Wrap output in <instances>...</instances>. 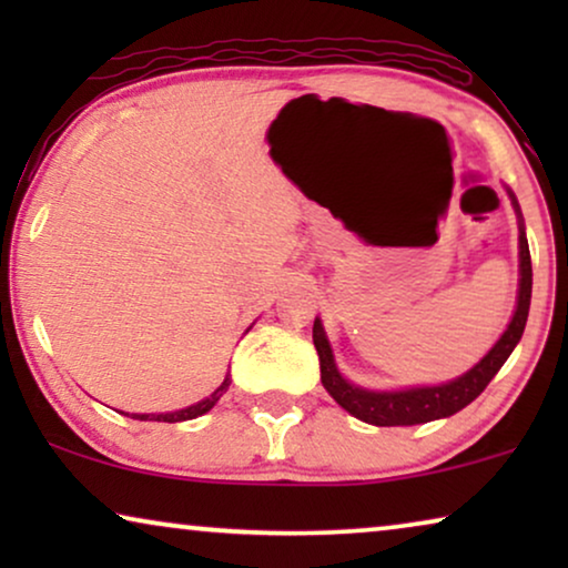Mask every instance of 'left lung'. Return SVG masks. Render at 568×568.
Here are the masks:
<instances>
[{"label":"left lung","instance_id":"8db88e82","mask_svg":"<svg viewBox=\"0 0 568 568\" xmlns=\"http://www.w3.org/2000/svg\"><path fill=\"white\" fill-rule=\"evenodd\" d=\"M511 204H515V209L519 212L515 196H511ZM530 294H532L530 247H527L525 227L519 224V297H517L515 317H511L509 328L504 331V336L496 341V346L476 364V367L445 385L410 387V390H395V393L364 390V387L346 383V379L338 375L328 338H325L323 333V325L321 321H315L313 344L317 348V356H321L323 387L333 395V400H336L341 408H346L352 416L375 426H414V424L434 422V418L453 416L486 390V385L491 383L496 372L501 369V364L509 359L511 352H515L519 338H523L527 313H530Z\"/></svg>","mask_w":568,"mask_h":568}]
</instances>
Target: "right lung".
<instances>
[{
	"mask_svg": "<svg viewBox=\"0 0 568 568\" xmlns=\"http://www.w3.org/2000/svg\"><path fill=\"white\" fill-rule=\"evenodd\" d=\"M230 375L224 377V383L216 387V390L209 395L206 400H201V403H196V406H189V408H183V410H173V414H131V418H139V422H165V424H175V422H189V418H196V416H201V414H206L209 408H214V403L222 398L224 393H227V387H230Z\"/></svg>",
	"mask_w": 568,
	"mask_h": 568,
	"instance_id": "obj_1",
	"label": "right lung"
}]
</instances>
